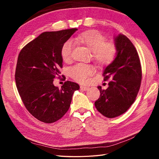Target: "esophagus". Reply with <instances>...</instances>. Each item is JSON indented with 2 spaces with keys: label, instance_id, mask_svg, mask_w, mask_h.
<instances>
[{
  "label": "esophagus",
  "instance_id": "1",
  "mask_svg": "<svg viewBox=\"0 0 159 159\" xmlns=\"http://www.w3.org/2000/svg\"><path fill=\"white\" fill-rule=\"evenodd\" d=\"M89 88V87H87V86H84V85H81V86H80V89H81L83 90V91L88 90Z\"/></svg>",
  "mask_w": 159,
  "mask_h": 159
}]
</instances>
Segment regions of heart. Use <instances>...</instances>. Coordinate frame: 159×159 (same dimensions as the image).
Segmentation results:
<instances>
[{
    "mask_svg": "<svg viewBox=\"0 0 159 159\" xmlns=\"http://www.w3.org/2000/svg\"><path fill=\"white\" fill-rule=\"evenodd\" d=\"M74 40L76 43H81L92 50V60L98 67L109 66L116 58V45L113 42H107L106 37L96 30L80 33ZM73 47V43L70 40L63 43L61 57L65 62H70L72 60ZM69 72L71 77L76 81L85 83L95 73V69L90 65L78 63L71 67Z\"/></svg>",
    "mask_w": 159,
    "mask_h": 159,
    "instance_id": "obj_1",
    "label": "heart"
}]
</instances>
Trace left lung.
Here are the masks:
<instances>
[{
    "label": "left lung",
    "instance_id": "left-lung-1",
    "mask_svg": "<svg viewBox=\"0 0 159 159\" xmlns=\"http://www.w3.org/2000/svg\"><path fill=\"white\" fill-rule=\"evenodd\" d=\"M117 53L113 62L103 72L104 80L111 79L107 89L98 86L100 95L95 107L104 116L113 118L124 113L133 104L139 92L142 71L139 55L126 36L115 38Z\"/></svg>",
    "mask_w": 159,
    "mask_h": 159
}]
</instances>
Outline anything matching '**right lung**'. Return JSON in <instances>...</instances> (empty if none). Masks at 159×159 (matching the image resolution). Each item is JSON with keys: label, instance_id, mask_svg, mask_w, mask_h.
<instances>
[{"label": "right lung", "instance_id": "right-lung-1", "mask_svg": "<svg viewBox=\"0 0 159 159\" xmlns=\"http://www.w3.org/2000/svg\"><path fill=\"white\" fill-rule=\"evenodd\" d=\"M77 30L43 32L18 55L15 74L18 93L29 112L44 123L61 119L69 109L74 92L80 88L69 80L60 89L53 84L55 78L61 77L62 46Z\"/></svg>", "mask_w": 159, "mask_h": 159}]
</instances>
